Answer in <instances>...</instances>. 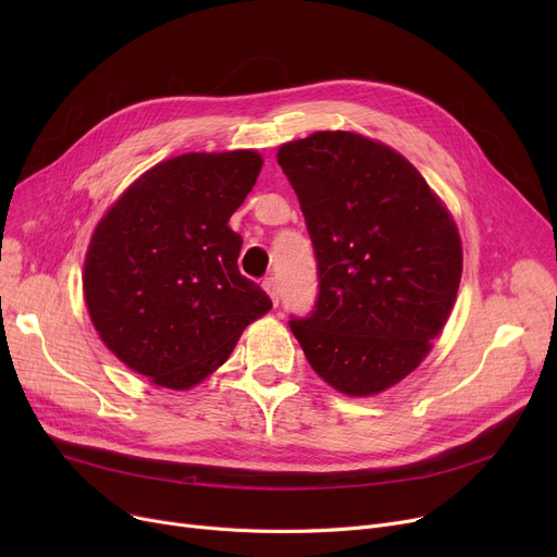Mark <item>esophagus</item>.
Instances as JSON below:
<instances>
[{
	"label": "esophagus",
	"instance_id": "1",
	"mask_svg": "<svg viewBox=\"0 0 557 557\" xmlns=\"http://www.w3.org/2000/svg\"><path fill=\"white\" fill-rule=\"evenodd\" d=\"M261 286H263V290H267V294L271 296L273 305H277V302H280V286H277L275 277H267V280H263Z\"/></svg>",
	"mask_w": 557,
	"mask_h": 557
}]
</instances>
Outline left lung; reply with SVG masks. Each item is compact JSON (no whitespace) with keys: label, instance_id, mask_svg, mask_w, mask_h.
<instances>
[{"label":"left lung","instance_id":"1","mask_svg":"<svg viewBox=\"0 0 557 557\" xmlns=\"http://www.w3.org/2000/svg\"><path fill=\"white\" fill-rule=\"evenodd\" d=\"M318 261V300L288 320L311 368L376 395L429 355L456 302L462 248L449 210L391 146L347 131L282 144Z\"/></svg>","mask_w":557,"mask_h":557}]
</instances>
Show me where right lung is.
I'll return each instance as SVG.
<instances>
[{
	"instance_id": "1",
	"label": "right lung",
	"mask_w": 557,
	"mask_h": 557,
	"mask_svg": "<svg viewBox=\"0 0 557 557\" xmlns=\"http://www.w3.org/2000/svg\"><path fill=\"white\" fill-rule=\"evenodd\" d=\"M257 151L185 153L141 173L99 221L83 290L110 352L187 391L223 366L273 302L244 277L227 221L261 171Z\"/></svg>"
}]
</instances>
